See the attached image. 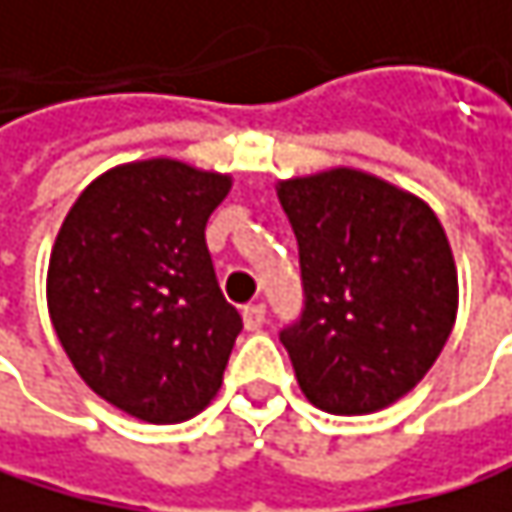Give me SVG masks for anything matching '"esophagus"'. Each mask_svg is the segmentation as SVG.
Masks as SVG:
<instances>
[{
    "instance_id": "1",
    "label": "esophagus",
    "mask_w": 512,
    "mask_h": 512,
    "mask_svg": "<svg viewBox=\"0 0 512 512\" xmlns=\"http://www.w3.org/2000/svg\"><path fill=\"white\" fill-rule=\"evenodd\" d=\"M264 321H267L264 303H248V306H242V324H245V330H261Z\"/></svg>"
}]
</instances>
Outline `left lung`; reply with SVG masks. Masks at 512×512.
Masks as SVG:
<instances>
[{
    "instance_id": "1",
    "label": "left lung",
    "mask_w": 512,
    "mask_h": 512,
    "mask_svg": "<svg viewBox=\"0 0 512 512\" xmlns=\"http://www.w3.org/2000/svg\"><path fill=\"white\" fill-rule=\"evenodd\" d=\"M279 200L300 245L303 312L279 333L300 390L330 414L393 405L423 381L456 321V264L438 215L351 167L288 179Z\"/></svg>"
}]
</instances>
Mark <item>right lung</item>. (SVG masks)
<instances>
[{
	"label": "right lung",
	"mask_w": 512,
	"mask_h": 512,
	"mask_svg": "<svg viewBox=\"0 0 512 512\" xmlns=\"http://www.w3.org/2000/svg\"><path fill=\"white\" fill-rule=\"evenodd\" d=\"M230 176L149 158L98 176L65 215L47 273L53 330L119 411L182 423L221 387L242 330L206 248Z\"/></svg>",
	"instance_id": "1"
}]
</instances>
